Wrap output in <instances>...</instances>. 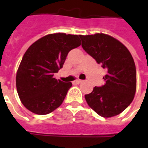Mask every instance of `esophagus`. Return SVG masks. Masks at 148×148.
<instances>
[{
  "instance_id": "esophagus-1",
  "label": "esophagus",
  "mask_w": 148,
  "mask_h": 148,
  "mask_svg": "<svg viewBox=\"0 0 148 148\" xmlns=\"http://www.w3.org/2000/svg\"><path fill=\"white\" fill-rule=\"evenodd\" d=\"M75 82H76L77 84H81V82H83V81H82V80H80V79H77V80L75 81Z\"/></svg>"
}]
</instances>
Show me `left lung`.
Listing matches in <instances>:
<instances>
[{"mask_svg": "<svg viewBox=\"0 0 148 148\" xmlns=\"http://www.w3.org/2000/svg\"><path fill=\"white\" fill-rule=\"evenodd\" d=\"M81 46L108 74L105 84L85 95L90 108L101 117L119 114L132 102L136 92L137 74L130 51L119 40L104 34L81 35Z\"/></svg>", "mask_w": 148, "mask_h": 148, "instance_id": "obj_1", "label": "left lung"}]
</instances>
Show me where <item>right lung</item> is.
<instances>
[{
  "mask_svg": "<svg viewBox=\"0 0 148 148\" xmlns=\"http://www.w3.org/2000/svg\"><path fill=\"white\" fill-rule=\"evenodd\" d=\"M81 35L47 34L31 45L23 56L16 75L21 103L37 114H47L60 107L71 82L53 77L63 67L70 51L81 45Z\"/></svg>",
  "mask_w": 148,
  "mask_h": 148,
  "instance_id": "add662e5",
  "label": "right lung"
}]
</instances>
